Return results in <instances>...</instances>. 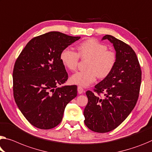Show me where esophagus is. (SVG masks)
Here are the masks:
<instances>
[{
    "label": "esophagus",
    "mask_w": 152,
    "mask_h": 152,
    "mask_svg": "<svg viewBox=\"0 0 152 152\" xmlns=\"http://www.w3.org/2000/svg\"><path fill=\"white\" fill-rule=\"evenodd\" d=\"M83 92H84V90H83V87H81V86H78V94H82V93H83Z\"/></svg>",
    "instance_id": "34e87169"
}]
</instances>
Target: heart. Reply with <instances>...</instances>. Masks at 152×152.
Segmentation results:
<instances>
[{"instance_id":"obj_1","label":"heart","mask_w":152,"mask_h":152,"mask_svg":"<svg viewBox=\"0 0 152 152\" xmlns=\"http://www.w3.org/2000/svg\"><path fill=\"white\" fill-rule=\"evenodd\" d=\"M78 53L66 48L61 50L59 59L62 65L70 71L75 70L78 64L79 57L88 59L87 70L77 72L70 77L72 84L88 86L96 80L97 76L106 78L113 71L117 61V55L113 50H108L106 45L95 38H88L80 42L76 47Z\"/></svg>"}]
</instances>
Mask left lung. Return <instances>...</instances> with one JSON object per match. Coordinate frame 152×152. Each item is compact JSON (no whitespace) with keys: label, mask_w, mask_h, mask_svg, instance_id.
<instances>
[{"label":"left lung","mask_w":152,"mask_h":152,"mask_svg":"<svg viewBox=\"0 0 152 152\" xmlns=\"http://www.w3.org/2000/svg\"><path fill=\"white\" fill-rule=\"evenodd\" d=\"M112 43L117 61L109 76L87 91L88 103L84 110L85 124L94 132H107L117 128L131 114L139 97L141 70L138 59L129 45L111 35L103 40Z\"/></svg>","instance_id":"1"}]
</instances>
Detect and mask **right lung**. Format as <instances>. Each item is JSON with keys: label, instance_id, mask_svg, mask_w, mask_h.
Wrapping results in <instances>:
<instances>
[{"label": "right lung", "instance_id": "obj_1", "mask_svg": "<svg viewBox=\"0 0 152 152\" xmlns=\"http://www.w3.org/2000/svg\"><path fill=\"white\" fill-rule=\"evenodd\" d=\"M80 38L59 32L44 34L30 40L16 60L14 99L24 117L37 128L57 126L67 104L77 96L75 85L57 86L68 78L60 53Z\"/></svg>", "mask_w": 152, "mask_h": 152}]
</instances>
